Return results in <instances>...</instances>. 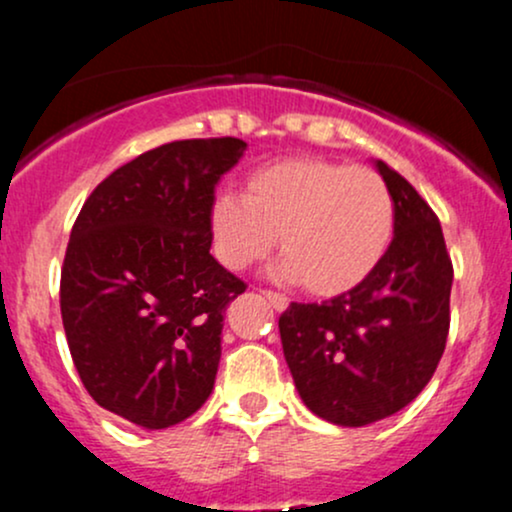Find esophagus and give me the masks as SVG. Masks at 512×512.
<instances>
[{"mask_svg":"<svg viewBox=\"0 0 512 512\" xmlns=\"http://www.w3.org/2000/svg\"><path fill=\"white\" fill-rule=\"evenodd\" d=\"M262 296L267 298L269 305H272L274 310H279V313H284V310L289 308V298L281 296V293H274V291H262Z\"/></svg>","mask_w":512,"mask_h":512,"instance_id":"34e87169","label":"esophagus"}]
</instances>
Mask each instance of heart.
Here are the masks:
<instances>
[{
    "label": "heart",
    "mask_w": 512,
    "mask_h": 512,
    "mask_svg": "<svg viewBox=\"0 0 512 512\" xmlns=\"http://www.w3.org/2000/svg\"><path fill=\"white\" fill-rule=\"evenodd\" d=\"M214 255L243 272L274 250L276 274L334 298L378 269L395 236V202L375 170L296 156L257 168L243 197L219 195L209 209Z\"/></svg>",
    "instance_id": "b5f03b06"
}]
</instances>
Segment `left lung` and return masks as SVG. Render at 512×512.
<instances>
[{
    "label": "left lung",
    "instance_id": "8db88e82",
    "mask_svg": "<svg viewBox=\"0 0 512 512\" xmlns=\"http://www.w3.org/2000/svg\"><path fill=\"white\" fill-rule=\"evenodd\" d=\"M395 202V238L373 274L325 303L279 317L303 404L334 426H368L416 399L450 327L452 262L438 216L397 170L373 161Z\"/></svg>",
    "mask_w": 512,
    "mask_h": 512
}]
</instances>
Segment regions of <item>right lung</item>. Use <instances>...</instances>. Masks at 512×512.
Returning <instances> with one entry per match:
<instances>
[{"instance_id": "1", "label": "right lung", "mask_w": 512, "mask_h": 512, "mask_svg": "<svg viewBox=\"0 0 512 512\" xmlns=\"http://www.w3.org/2000/svg\"><path fill=\"white\" fill-rule=\"evenodd\" d=\"M243 139H185L110 173L81 207L60 308L88 395L132 426L185 421L214 390L223 313L245 284L211 257L216 182Z\"/></svg>"}]
</instances>
